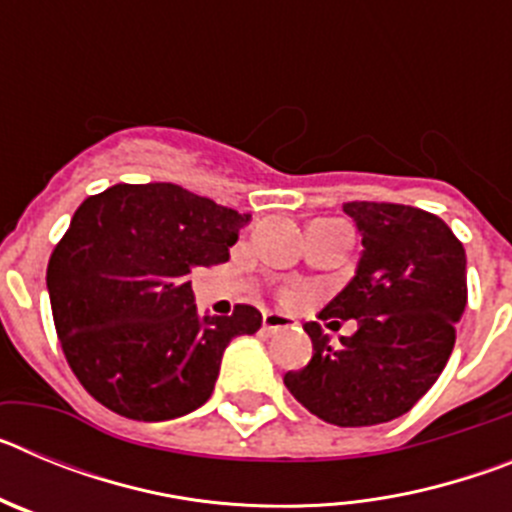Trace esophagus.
<instances>
[{
  "label": "esophagus",
  "mask_w": 512,
  "mask_h": 512,
  "mask_svg": "<svg viewBox=\"0 0 512 512\" xmlns=\"http://www.w3.org/2000/svg\"><path fill=\"white\" fill-rule=\"evenodd\" d=\"M295 325V320H289L282 312H264V320H261V328H264L266 333H277V330L295 328Z\"/></svg>",
  "instance_id": "34e87169"
}]
</instances>
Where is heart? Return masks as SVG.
<instances>
[{
	"label": "heart",
	"mask_w": 512,
	"mask_h": 512,
	"mask_svg": "<svg viewBox=\"0 0 512 512\" xmlns=\"http://www.w3.org/2000/svg\"><path fill=\"white\" fill-rule=\"evenodd\" d=\"M284 300H287V302H297V300H300V295H297V292H287V295H284Z\"/></svg>",
	"instance_id": "heart-1"
}]
</instances>
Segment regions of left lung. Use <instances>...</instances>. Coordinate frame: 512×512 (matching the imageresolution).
I'll list each match as a JSON object with an SVG mask.
<instances>
[{"label": "left lung", "mask_w": 512, "mask_h": 512, "mask_svg": "<svg viewBox=\"0 0 512 512\" xmlns=\"http://www.w3.org/2000/svg\"><path fill=\"white\" fill-rule=\"evenodd\" d=\"M343 212L364 251L320 320H356V333L330 346L320 323H305L312 359L284 384L325 423L359 428L405 415L443 372L467 307V253L441 217L418 207L346 202Z\"/></svg>", "instance_id": "obj_1"}]
</instances>
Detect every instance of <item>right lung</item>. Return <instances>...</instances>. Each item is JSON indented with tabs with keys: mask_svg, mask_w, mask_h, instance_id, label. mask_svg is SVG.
Segmentation results:
<instances>
[{
	"mask_svg": "<svg viewBox=\"0 0 512 512\" xmlns=\"http://www.w3.org/2000/svg\"><path fill=\"white\" fill-rule=\"evenodd\" d=\"M238 210L176 184H115L81 202L48 261L53 323L71 372L104 408L171 420L210 400L223 351L261 312L205 315L189 274L225 264Z\"/></svg>",
	"mask_w": 512,
	"mask_h": 512,
	"instance_id": "1",
	"label": "right lung"
}]
</instances>
